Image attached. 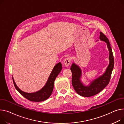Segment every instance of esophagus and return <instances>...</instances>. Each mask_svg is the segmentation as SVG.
Returning a JSON list of instances; mask_svg holds the SVG:
<instances>
[{
    "instance_id": "1",
    "label": "esophagus",
    "mask_w": 124,
    "mask_h": 124,
    "mask_svg": "<svg viewBox=\"0 0 124 124\" xmlns=\"http://www.w3.org/2000/svg\"><path fill=\"white\" fill-rule=\"evenodd\" d=\"M71 58L70 57H67L66 58H65L64 60V64L65 65V66H69L71 63Z\"/></svg>"
}]
</instances>
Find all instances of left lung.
Masks as SVG:
<instances>
[{"label": "left lung", "mask_w": 124, "mask_h": 124, "mask_svg": "<svg viewBox=\"0 0 124 124\" xmlns=\"http://www.w3.org/2000/svg\"><path fill=\"white\" fill-rule=\"evenodd\" d=\"M100 39L107 43L109 51V65L103 75L94 80L89 86H85L81 83L80 78L82 72L80 68L75 63H73L70 68L72 73V83L76 92L80 96L83 97H91L100 92L109 83L112 72L114 66V59L112 49L108 38L102 32H100Z\"/></svg>", "instance_id": "left-lung-1"}]
</instances>
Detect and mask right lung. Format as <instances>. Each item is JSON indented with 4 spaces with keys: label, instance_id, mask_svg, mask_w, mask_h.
Returning a JSON list of instances; mask_svg holds the SVG:
<instances>
[{
    "label": "right lung",
    "instance_id": "right-lung-1",
    "mask_svg": "<svg viewBox=\"0 0 124 124\" xmlns=\"http://www.w3.org/2000/svg\"><path fill=\"white\" fill-rule=\"evenodd\" d=\"M62 68V64L60 62L57 64L52 70L45 86L42 89L35 93H27L23 92L16 86L13 78H12L13 84L15 88L19 93L28 100L33 102L43 101L47 99L51 96L54 88L55 80L58 75L61 72Z\"/></svg>",
    "mask_w": 124,
    "mask_h": 124
}]
</instances>
